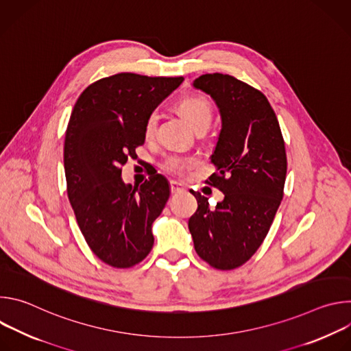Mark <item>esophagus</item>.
Here are the masks:
<instances>
[{
    "label": "esophagus",
    "instance_id": "1",
    "mask_svg": "<svg viewBox=\"0 0 351 351\" xmlns=\"http://www.w3.org/2000/svg\"><path fill=\"white\" fill-rule=\"evenodd\" d=\"M180 191H183V186H182L179 182L172 180V182H171V193H172V194H176V193H180Z\"/></svg>",
    "mask_w": 351,
    "mask_h": 351
}]
</instances>
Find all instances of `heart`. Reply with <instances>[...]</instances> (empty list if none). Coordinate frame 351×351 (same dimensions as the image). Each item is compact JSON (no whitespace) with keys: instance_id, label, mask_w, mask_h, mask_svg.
Masks as SVG:
<instances>
[{"instance_id":"heart-1","label":"heart","mask_w":351,"mask_h":351,"mask_svg":"<svg viewBox=\"0 0 351 351\" xmlns=\"http://www.w3.org/2000/svg\"><path fill=\"white\" fill-rule=\"evenodd\" d=\"M179 110L187 122L191 125L194 130L199 128H207L213 119V108L208 99L203 95H190L183 98L179 103ZM157 125V114H149L145 121V134H153ZM193 161L179 157V156H169L164 161V168L172 173H180L186 167H189Z\"/></svg>"}]
</instances>
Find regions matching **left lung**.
Returning a JSON list of instances; mask_svg holds the SVG:
<instances>
[{
	"instance_id": "1",
	"label": "left lung",
	"mask_w": 351,
	"mask_h": 351,
	"mask_svg": "<svg viewBox=\"0 0 351 351\" xmlns=\"http://www.w3.org/2000/svg\"><path fill=\"white\" fill-rule=\"evenodd\" d=\"M193 87L211 95L221 114L211 156L218 172L207 183L225 197L210 208L207 197L191 191L198 208L189 230L199 258L217 269H234L257 252L280 206L287 169L285 141L260 90L222 73L202 75Z\"/></svg>"
}]
</instances>
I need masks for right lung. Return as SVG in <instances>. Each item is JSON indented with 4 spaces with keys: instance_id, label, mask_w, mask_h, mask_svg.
Returning a JSON list of instances; mask_svg holds the SVG:
<instances>
[{
    "instance_id": "add662e5",
    "label": "right lung",
    "mask_w": 351,
    "mask_h": 351,
    "mask_svg": "<svg viewBox=\"0 0 351 351\" xmlns=\"http://www.w3.org/2000/svg\"><path fill=\"white\" fill-rule=\"evenodd\" d=\"M183 80L118 73L90 84L73 107L64 145L68 197L91 252L114 268L138 264L153 248L168 180L154 173L125 184L121 167L144 144L148 115Z\"/></svg>"
}]
</instances>
